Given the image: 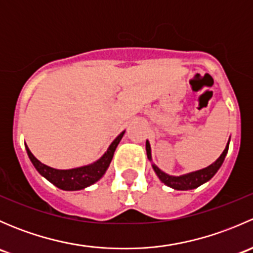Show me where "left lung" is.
I'll use <instances>...</instances> for the list:
<instances>
[{
	"instance_id": "obj_1",
	"label": "left lung",
	"mask_w": 253,
	"mask_h": 253,
	"mask_svg": "<svg viewBox=\"0 0 253 253\" xmlns=\"http://www.w3.org/2000/svg\"><path fill=\"white\" fill-rule=\"evenodd\" d=\"M229 143H230V138H229L228 144H226L225 149L223 150V153L220 154V157L211 164L209 167L205 168V169L197 170V171L188 172V174H183L180 176H172L167 174V172L162 171L154 163H152V168L154 170V172L157 174L159 180L162 181L163 183H165L169 187L174 188V190L178 191H187V190H193V188H197L198 186L203 185V183L207 182V181L211 180L214 175L216 174L219 169H220L221 164H223L224 159L226 157V153L229 150ZM145 150H147V157L148 159L152 162V149H150L149 141L145 142Z\"/></svg>"
}]
</instances>
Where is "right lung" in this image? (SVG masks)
Wrapping results in <instances>:
<instances>
[{
  "label": "right lung",
  "instance_id": "obj_1",
  "mask_svg": "<svg viewBox=\"0 0 253 253\" xmlns=\"http://www.w3.org/2000/svg\"><path fill=\"white\" fill-rule=\"evenodd\" d=\"M124 134L125 131H122L121 133L112 141L111 144L109 145L108 150H106L96 162L88 165H84V167L75 168V169H53V168L47 167V165L42 164L40 160H38L37 158L33 155V153L30 152L28 145H25V149H27L28 157H29L30 162L33 163V165H34V168L37 169V171L39 172L42 177H45L47 181H50L52 185H55L56 187L61 188V190L63 191H79L88 187V186L93 185V183H95L96 181H99L103 177L104 174L106 172V170H108L109 165H110L112 157H114L115 149H116V147L119 145V143L122 139V137H124Z\"/></svg>",
  "mask_w": 253,
  "mask_h": 253
}]
</instances>
